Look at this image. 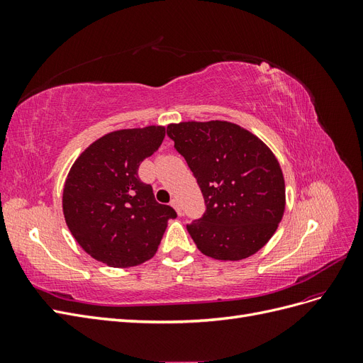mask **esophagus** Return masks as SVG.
I'll list each match as a JSON object with an SVG mask.
<instances>
[{"label":"esophagus","instance_id":"34e87169","mask_svg":"<svg viewBox=\"0 0 363 363\" xmlns=\"http://www.w3.org/2000/svg\"><path fill=\"white\" fill-rule=\"evenodd\" d=\"M171 206L175 208V212H177L179 215H182V207H180V203H179V200H171Z\"/></svg>","mask_w":363,"mask_h":363}]
</instances>
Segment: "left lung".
<instances>
[{
    "label": "left lung",
    "mask_w": 363,
    "mask_h": 363,
    "mask_svg": "<svg viewBox=\"0 0 363 363\" xmlns=\"http://www.w3.org/2000/svg\"><path fill=\"white\" fill-rule=\"evenodd\" d=\"M167 133L204 196L203 218L188 225L196 248L242 260L265 247L286 206L280 163L265 142L228 121H186Z\"/></svg>",
    "instance_id": "1"
}]
</instances>
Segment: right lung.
Instances as JSON below:
<instances>
[{"label":"right lung","instance_id":"1","mask_svg":"<svg viewBox=\"0 0 363 363\" xmlns=\"http://www.w3.org/2000/svg\"><path fill=\"white\" fill-rule=\"evenodd\" d=\"M164 135L163 125L111 131L71 167L62 199L65 221L95 260L113 268L140 265L156 255L168 221L177 216L138 175Z\"/></svg>","mask_w":363,"mask_h":363}]
</instances>
